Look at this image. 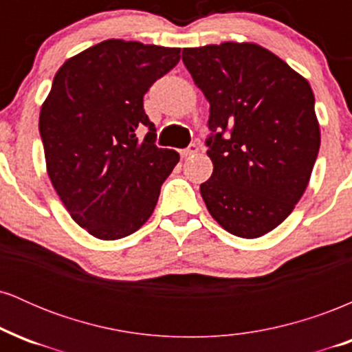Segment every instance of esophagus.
<instances>
[{"instance_id": "esophagus-1", "label": "esophagus", "mask_w": 352, "mask_h": 352, "mask_svg": "<svg viewBox=\"0 0 352 352\" xmlns=\"http://www.w3.org/2000/svg\"><path fill=\"white\" fill-rule=\"evenodd\" d=\"M197 152H199V147H197L195 144H190L188 147L185 148V151L180 152V155H182V157H190V155H195Z\"/></svg>"}]
</instances>
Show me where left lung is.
Segmentation results:
<instances>
[{"instance_id":"1","label":"left lung","mask_w":352,"mask_h":352,"mask_svg":"<svg viewBox=\"0 0 352 352\" xmlns=\"http://www.w3.org/2000/svg\"><path fill=\"white\" fill-rule=\"evenodd\" d=\"M182 60L210 102L201 199L221 228L258 238L286 220L308 187L321 132L309 82L254 43L185 47Z\"/></svg>"}]
</instances>
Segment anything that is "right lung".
<instances>
[{
  "label": "right lung",
  "mask_w": 352,
  "mask_h": 352,
  "mask_svg": "<svg viewBox=\"0 0 352 352\" xmlns=\"http://www.w3.org/2000/svg\"><path fill=\"white\" fill-rule=\"evenodd\" d=\"M179 59L180 47L107 39L56 72L39 112L47 175L72 220L99 240L142 227L179 162L175 151L153 144L144 111L145 92Z\"/></svg>",
  "instance_id": "obj_1"
}]
</instances>
